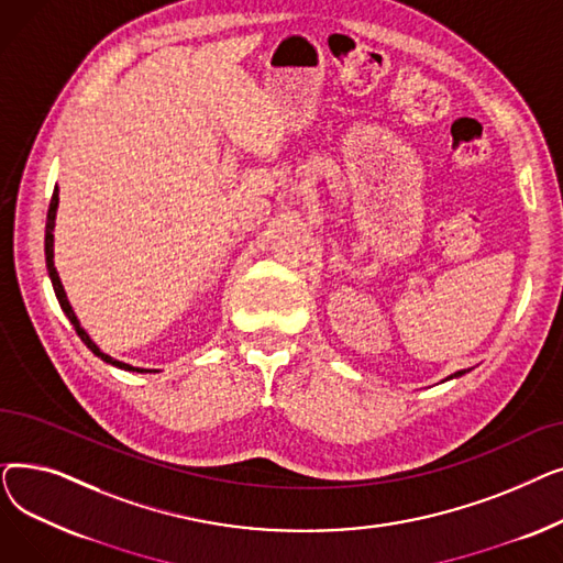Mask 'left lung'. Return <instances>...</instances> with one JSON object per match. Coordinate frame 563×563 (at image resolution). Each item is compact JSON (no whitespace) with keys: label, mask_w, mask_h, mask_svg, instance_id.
<instances>
[{"label":"left lung","mask_w":563,"mask_h":563,"mask_svg":"<svg viewBox=\"0 0 563 563\" xmlns=\"http://www.w3.org/2000/svg\"><path fill=\"white\" fill-rule=\"evenodd\" d=\"M461 374H465V372H463V369H461V372H456V374H452V376H450V378H454V376H461Z\"/></svg>","instance_id":"1"}]
</instances>
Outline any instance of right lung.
Masks as SVG:
<instances>
[{"mask_svg": "<svg viewBox=\"0 0 563 563\" xmlns=\"http://www.w3.org/2000/svg\"><path fill=\"white\" fill-rule=\"evenodd\" d=\"M56 207H58V187L54 189V194H52V200H49V210H47V223H45V262H47V272H49V280H52V287H54V294H56V299H58V306H62V310L66 312V317L70 319V323H73V329L77 331V335L81 338V342L91 349L98 358H102L104 363H109V365H113V367H118V369H125V372H139V374H151V372H157V369H143V367H132V365H128V363H121V361H115V358H111V356H107V353H102L100 351V346L88 338V333L79 327V319L75 317V312H73V306L68 303V297H66V289H64V285H62V278H58V274H56V269H54V219H56Z\"/></svg>", "mask_w": 563, "mask_h": 563, "instance_id": "right-lung-1", "label": "right lung"}]
</instances>
